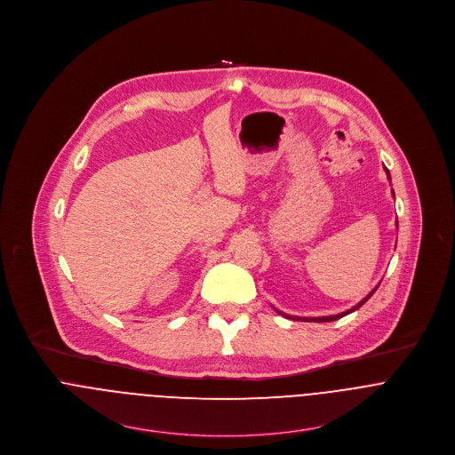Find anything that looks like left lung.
I'll return each mask as SVG.
<instances>
[{"instance_id":"left-lung-1","label":"left lung","mask_w":455,"mask_h":455,"mask_svg":"<svg viewBox=\"0 0 455 455\" xmlns=\"http://www.w3.org/2000/svg\"><path fill=\"white\" fill-rule=\"evenodd\" d=\"M386 173H387V177H389V180H391V175H389V170L386 168ZM393 196H395V193H393ZM396 228H398V220H396ZM379 287V285H377ZM377 287L363 299V300H360L356 306H353L351 309H347V311H344V313H339V315H333V316H320V318H300V316H290V315H285V313H282V311H278L280 315H283L285 318H289V320H302V322H318V323H323V322H335V320H339V318H342V316H346V315H349V313H353V311H356V309H360L371 297L373 295V291L377 290Z\"/></svg>"}]
</instances>
